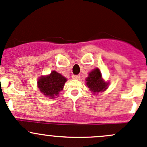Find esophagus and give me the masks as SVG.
Returning a JSON list of instances; mask_svg holds the SVG:
<instances>
[{"label":"esophagus","instance_id":"esophagus-1","mask_svg":"<svg viewBox=\"0 0 147 147\" xmlns=\"http://www.w3.org/2000/svg\"><path fill=\"white\" fill-rule=\"evenodd\" d=\"M72 78L75 80H80V75H73Z\"/></svg>","mask_w":147,"mask_h":147}]
</instances>
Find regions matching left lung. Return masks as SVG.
<instances>
[{
  "mask_svg": "<svg viewBox=\"0 0 147 147\" xmlns=\"http://www.w3.org/2000/svg\"><path fill=\"white\" fill-rule=\"evenodd\" d=\"M108 84L102 79V74L98 68H95L89 73L88 77L86 78V84L92 92L93 94L102 92L107 89Z\"/></svg>",
  "mask_w": 147,
  "mask_h": 147,
  "instance_id": "left-lung-1",
  "label": "left lung"
}]
</instances>
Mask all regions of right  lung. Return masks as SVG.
<instances>
[{"instance_id": "add662e5", "label": "right lung", "mask_w": 147, "mask_h": 147, "mask_svg": "<svg viewBox=\"0 0 147 147\" xmlns=\"http://www.w3.org/2000/svg\"><path fill=\"white\" fill-rule=\"evenodd\" d=\"M67 79L61 74L53 71L47 76H41L38 80V87L41 93L50 99L57 97L63 90Z\"/></svg>"}]
</instances>
